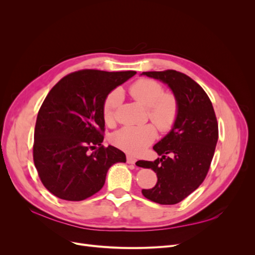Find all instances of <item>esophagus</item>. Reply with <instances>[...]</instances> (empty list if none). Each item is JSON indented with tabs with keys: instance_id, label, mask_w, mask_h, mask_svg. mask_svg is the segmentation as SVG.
Segmentation results:
<instances>
[{
	"instance_id": "esophagus-1",
	"label": "esophagus",
	"mask_w": 255,
	"mask_h": 255,
	"mask_svg": "<svg viewBox=\"0 0 255 255\" xmlns=\"http://www.w3.org/2000/svg\"><path fill=\"white\" fill-rule=\"evenodd\" d=\"M127 163L133 165V164L136 163V158H134L133 156H129V155H128V156H127Z\"/></svg>"
}]
</instances>
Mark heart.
I'll list each match as a JSON object with an SVG mask.
<instances>
[{
	"label": "heart",
	"mask_w": 255,
	"mask_h": 255,
	"mask_svg": "<svg viewBox=\"0 0 255 255\" xmlns=\"http://www.w3.org/2000/svg\"><path fill=\"white\" fill-rule=\"evenodd\" d=\"M129 94L137 102L146 107L149 119L161 132L170 130L179 117L180 106L176 97L165 92L156 81L140 79L130 85ZM122 101L119 88L112 90L102 104V117L106 125L112 126L116 120V110ZM156 128L151 123L135 127H123L112 135V142L130 155H138L155 140Z\"/></svg>",
	"instance_id": "obj_1"
}]
</instances>
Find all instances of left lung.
I'll return each mask as SVG.
<instances>
[{
    "label": "left lung",
    "mask_w": 255,
    "mask_h": 255,
    "mask_svg": "<svg viewBox=\"0 0 255 255\" xmlns=\"http://www.w3.org/2000/svg\"><path fill=\"white\" fill-rule=\"evenodd\" d=\"M142 74L166 83L179 101L174 127L153 146L161 157L136 163L157 175L155 186L142 189V195L155 203L172 205L188 197L206 177L218 140L217 118L206 92L188 75L175 70Z\"/></svg>",
    "instance_id": "1"
}]
</instances>
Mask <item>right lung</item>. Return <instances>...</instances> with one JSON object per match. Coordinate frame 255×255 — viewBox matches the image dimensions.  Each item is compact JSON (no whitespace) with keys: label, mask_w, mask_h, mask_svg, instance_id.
I'll return each mask as SVG.
<instances>
[{"label":"right lung","mask_w":255,"mask_h":255,"mask_svg":"<svg viewBox=\"0 0 255 255\" xmlns=\"http://www.w3.org/2000/svg\"><path fill=\"white\" fill-rule=\"evenodd\" d=\"M135 71H75L54 86L38 112L33 157L43 186L68 201H82L103 187L106 173L126 154L104 146L105 97ZM90 149H95L89 153Z\"/></svg>","instance_id":"1"}]
</instances>
